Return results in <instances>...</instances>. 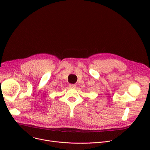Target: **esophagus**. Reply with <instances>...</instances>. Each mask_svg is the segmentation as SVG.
I'll return each mask as SVG.
<instances>
[{
	"label": "esophagus",
	"instance_id": "esophagus-1",
	"mask_svg": "<svg viewBox=\"0 0 150 150\" xmlns=\"http://www.w3.org/2000/svg\"><path fill=\"white\" fill-rule=\"evenodd\" d=\"M69 88H76V85L74 84H69Z\"/></svg>",
	"mask_w": 150,
	"mask_h": 150
}]
</instances>
